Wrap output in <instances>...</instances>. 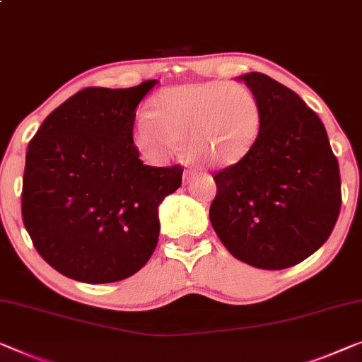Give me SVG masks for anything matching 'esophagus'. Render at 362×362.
Here are the masks:
<instances>
[{"instance_id":"obj_1","label":"esophagus","mask_w":362,"mask_h":362,"mask_svg":"<svg viewBox=\"0 0 362 362\" xmlns=\"http://www.w3.org/2000/svg\"><path fill=\"white\" fill-rule=\"evenodd\" d=\"M197 175V172L195 170H192V169H187L185 172H183V182L185 183H190L192 180H193V177Z\"/></svg>"}]
</instances>
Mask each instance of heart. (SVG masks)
I'll return each mask as SVG.
<instances>
[{
	"instance_id": "heart-1",
	"label": "heart",
	"mask_w": 362,
	"mask_h": 362,
	"mask_svg": "<svg viewBox=\"0 0 362 362\" xmlns=\"http://www.w3.org/2000/svg\"><path fill=\"white\" fill-rule=\"evenodd\" d=\"M262 129V104L250 88L229 81H206L160 90L151 117L133 128L136 148L163 163L183 141V156L206 167L240 163L255 146Z\"/></svg>"
}]
</instances>
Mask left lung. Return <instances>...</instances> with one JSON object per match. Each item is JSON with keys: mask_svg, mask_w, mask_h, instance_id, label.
Masks as SVG:
<instances>
[{"mask_svg": "<svg viewBox=\"0 0 362 362\" xmlns=\"http://www.w3.org/2000/svg\"><path fill=\"white\" fill-rule=\"evenodd\" d=\"M262 104V129L240 163L216 172L213 229L235 258L263 269L305 260L341 208V179L325 127L300 97L263 73L240 76Z\"/></svg>", "mask_w": 362, "mask_h": 362, "instance_id": "left-lung-1", "label": "left lung"}]
</instances>
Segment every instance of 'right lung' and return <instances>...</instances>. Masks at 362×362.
<instances>
[{
  "instance_id": "1",
  "label": "right lung",
  "mask_w": 362,
  "mask_h": 362,
  "mask_svg": "<svg viewBox=\"0 0 362 362\" xmlns=\"http://www.w3.org/2000/svg\"><path fill=\"white\" fill-rule=\"evenodd\" d=\"M158 81L86 88L48 115L25 153L23 221L52 268L76 281H120L159 239L158 208L182 185V165L143 164L136 107Z\"/></svg>"
}]
</instances>
